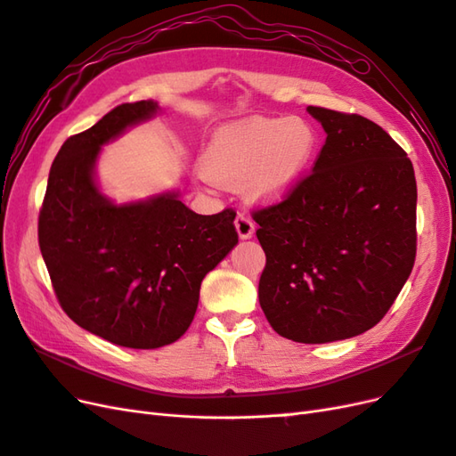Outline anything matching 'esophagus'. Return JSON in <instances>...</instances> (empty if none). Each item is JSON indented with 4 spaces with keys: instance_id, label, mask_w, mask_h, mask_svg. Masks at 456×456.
<instances>
[{
    "instance_id": "34e87169",
    "label": "esophagus",
    "mask_w": 456,
    "mask_h": 456,
    "mask_svg": "<svg viewBox=\"0 0 456 456\" xmlns=\"http://www.w3.org/2000/svg\"><path fill=\"white\" fill-rule=\"evenodd\" d=\"M236 232H238L240 240H251L253 233H255L253 220L249 216H245V215H238L236 216Z\"/></svg>"
}]
</instances>
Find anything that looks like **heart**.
Here are the masks:
<instances>
[{
	"mask_svg": "<svg viewBox=\"0 0 456 456\" xmlns=\"http://www.w3.org/2000/svg\"><path fill=\"white\" fill-rule=\"evenodd\" d=\"M317 134L302 118H249L220 129L201 156V171L216 186L255 203L285 200L305 176Z\"/></svg>",
	"mask_w": 456,
	"mask_h": 456,
	"instance_id": "obj_1",
	"label": "heart"
}]
</instances>
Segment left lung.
Instances as JSON below:
<instances>
[{
  "instance_id": "8db88e82",
  "label": "left lung",
  "mask_w": 456,
  "mask_h": 456,
  "mask_svg": "<svg viewBox=\"0 0 456 456\" xmlns=\"http://www.w3.org/2000/svg\"><path fill=\"white\" fill-rule=\"evenodd\" d=\"M327 141L312 175L255 213L266 253L258 302L275 333L352 338L394 305L417 255V181L405 151L363 116L308 106Z\"/></svg>"
}]
</instances>
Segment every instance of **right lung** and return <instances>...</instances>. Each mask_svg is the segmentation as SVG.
Returning a JSON list of instances; mask_svg holds the SVG:
<instances>
[{
	"label": "right lung",
	"mask_w": 456,
	"mask_h": 456,
	"mask_svg": "<svg viewBox=\"0 0 456 456\" xmlns=\"http://www.w3.org/2000/svg\"><path fill=\"white\" fill-rule=\"evenodd\" d=\"M158 114L156 101L121 104L70 136L53 161L37 226L68 317L134 350L167 346L186 333L203 278L238 245L230 209L198 215L178 190L123 203L102 191V146Z\"/></svg>",
	"instance_id": "right-lung-1"
}]
</instances>
